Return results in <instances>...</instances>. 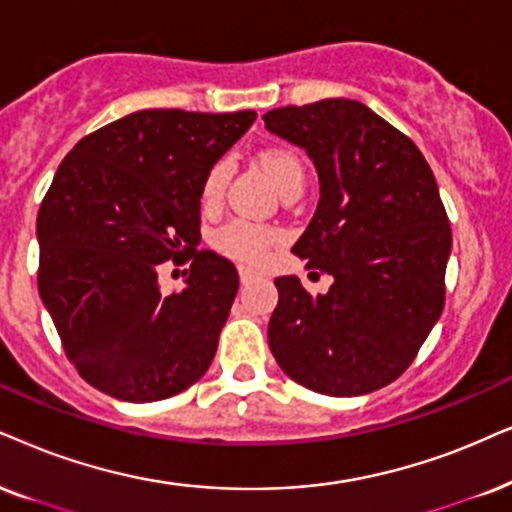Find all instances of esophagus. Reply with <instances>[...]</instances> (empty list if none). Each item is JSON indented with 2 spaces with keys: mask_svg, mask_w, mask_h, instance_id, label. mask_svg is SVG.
I'll list each match as a JSON object with an SVG mask.
<instances>
[{
  "mask_svg": "<svg viewBox=\"0 0 512 512\" xmlns=\"http://www.w3.org/2000/svg\"><path fill=\"white\" fill-rule=\"evenodd\" d=\"M238 276H241V283H250L252 278H257V271L250 269V267H245V264H241V267H238Z\"/></svg>",
  "mask_w": 512,
  "mask_h": 512,
  "instance_id": "1",
  "label": "esophagus"
}]
</instances>
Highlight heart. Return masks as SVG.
I'll use <instances>...</instances> for the list:
<instances>
[{
    "label": "heart",
    "mask_w": 512,
    "mask_h": 512,
    "mask_svg": "<svg viewBox=\"0 0 512 512\" xmlns=\"http://www.w3.org/2000/svg\"><path fill=\"white\" fill-rule=\"evenodd\" d=\"M257 163H260L262 172L267 174L269 181L278 191L288 189V186L297 184V181H302L304 184V165L300 155H297L293 148L288 146L264 148V151H260V155H257ZM229 172H231L229 160H217V163L210 167L203 179V186H200L203 205H208V208L219 205V200L224 198ZM278 238H281L278 229L245 222V219H234V222L224 224L222 229L217 231L215 245L217 250H222L224 255L234 257V260L262 262L264 257H267V250L278 241Z\"/></svg>",
    "instance_id": "heart-1"
}]
</instances>
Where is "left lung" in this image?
I'll return each mask as SVG.
<instances>
[{
    "mask_svg": "<svg viewBox=\"0 0 512 512\" xmlns=\"http://www.w3.org/2000/svg\"><path fill=\"white\" fill-rule=\"evenodd\" d=\"M264 125L314 160L321 198L293 252L333 276L316 297L297 276L276 278L271 354L328 397L380 390L411 366L444 309L451 226L435 174L359 101L274 108Z\"/></svg>",
    "mask_w": 512,
    "mask_h": 512,
    "instance_id": "obj_1",
    "label": "left lung"
}]
</instances>
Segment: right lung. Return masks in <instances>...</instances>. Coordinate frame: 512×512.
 <instances>
[{
    "label": "right lung",
    "mask_w": 512,
    "mask_h": 512,
    "mask_svg": "<svg viewBox=\"0 0 512 512\" xmlns=\"http://www.w3.org/2000/svg\"><path fill=\"white\" fill-rule=\"evenodd\" d=\"M255 111H139L96 129L58 165L37 215V286L70 364L122 401H158L212 364L238 293L234 264L200 243L205 174ZM191 261L187 288L157 269Z\"/></svg>",
    "instance_id": "right-lung-1"
}]
</instances>
